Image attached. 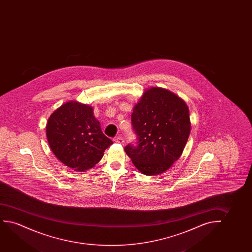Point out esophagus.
I'll list each match as a JSON object with an SVG mask.
<instances>
[{
    "instance_id": "1",
    "label": "esophagus",
    "mask_w": 252,
    "mask_h": 252,
    "mask_svg": "<svg viewBox=\"0 0 252 252\" xmlns=\"http://www.w3.org/2000/svg\"><path fill=\"white\" fill-rule=\"evenodd\" d=\"M114 141L116 142V143H119V144H121V145H124V139L121 138V137H117V138H114Z\"/></svg>"
}]
</instances>
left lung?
Segmentation results:
<instances>
[{"mask_svg": "<svg viewBox=\"0 0 252 252\" xmlns=\"http://www.w3.org/2000/svg\"><path fill=\"white\" fill-rule=\"evenodd\" d=\"M131 125L138 141L128 144L125 152L140 172L156 176L182 155L189 137V111L175 94L152 88L135 105Z\"/></svg>", "mask_w": 252, "mask_h": 252, "instance_id": "left-lung-1", "label": "left lung"}]
</instances>
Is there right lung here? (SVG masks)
<instances>
[{
  "instance_id": "obj_1",
  "label": "right lung",
  "mask_w": 252,
  "mask_h": 252,
  "mask_svg": "<svg viewBox=\"0 0 252 252\" xmlns=\"http://www.w3.org/2000/svg\"><path fill=\"white\" fill-rule=\"evenodd\" d=\"M46 136L56 158L77 171L93 168L113 144L101 131L93 108L76 101L63 104L50 116Z\"/></svg>"
}]
</instances>
